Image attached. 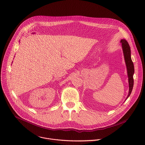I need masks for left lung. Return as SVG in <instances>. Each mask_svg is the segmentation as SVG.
Returning <instances> with one entry per match:
<instances>
[{"mask_svg":"<svg viewBox=\"0 0 145 145\" xmlns=\"http://www.w3.org/2000/svg\"><path fill=\"white\" fill-rule=\"evenodd\" d=\"M120 42L122 44V48L124 53L125 61L127 69V73L128 76V82H129V90L128 95L125 100L128 99V98L130 96L134 85V80H133V74L135 73V68L134 64L131 59V48L128 43V42L125 39H121Z\"/></svg>","mask_w":145,"mask_h":145,"instance_id":"obj_1","label":"left lung"}]
</instances>
